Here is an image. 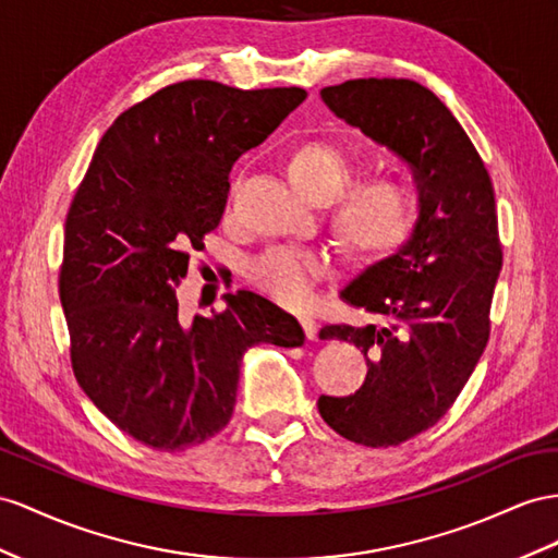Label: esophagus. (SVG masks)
<instances>
[{
	"instance_id": "esophagus-1",
	"label": "esophagus",
	"mask_w": 558,
	"mask_h": 558,
	"mask_svg": "<svg viewBox=\"0 0 558 558\" xmlns=\"http://www.w3.org/2000/svg\"><path fill=\"white\" fill-rule=\"evenodd\" d=\"M299 323H302V330H304L306 339H316V337H318V325H316V320L304 316V318H299Z\"/></svg>"
}]
</instances>
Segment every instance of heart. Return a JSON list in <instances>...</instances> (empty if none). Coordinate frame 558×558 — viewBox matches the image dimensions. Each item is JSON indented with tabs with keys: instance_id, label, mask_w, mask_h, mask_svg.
Listing matches in <instances>:
<instances>
[{
	"instance_id": "1",
	"label": "heart",
	"mask_w": 558,
	"mask_h": 558,
	"mask_svg": "<svg viewBox=\"0 0 558 558\" xmlns=\"http://www.w3.org/2000/svg\"><path fill=\"white\" fill-rule=\"evenodd\" d=\"M294 185L311 199H332L330 226L353 259L381 262L401 250L415 228V195L393 174L353 177V157L332 141L299 143L288 160ZM238 183L231 185L233 199ZM330 259L318 250L276 245L247 262V280L274 302L304 308L318 282L330 276Z\"/></svg>"
}]
</instances>
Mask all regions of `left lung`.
Wrapping results in <instances>:
<instances>
[{"label": "left lung", "instance_id": "8db88e82", "mask_svg": "<svg viewBox=\"0 0 558 558\" xmlns=\"http://www.w3.org/2000/svg\"><path fill=\"white\" fill-rule=\"evenodd\" d=\"M320 96L337 118L401 155L420 189L412 238L341 292L381 325L320 330L367 361L359 391L318 398L320 417L361 446H398L446 415L488 344L502 268L495 191L460 122L420 82L349 80Z\"/></svg>", "mask_w": 558, "mask_h": 558}]
</instances>
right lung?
Instances as JSON below:
<instances>
[{"label": "right lung", "mask_w": 558, "mask_h": 558, "mask_svg": "<svg viewBox=\"0 0 558 558\" xmlns=\"http://www.w3.org/2000/svg\"><path fill=\"white\" fill-rule=\"evenodd\" d=\"M306 98L299 87L235 89L185 80L110 124L65 217L59 294L82 391L153 450L177 452L233 415L240 361L254 344L302 347L294 316L226 294L214 318H179L193 250L219 226L228 174Z\"/></svg>", "instance_id": "add662e5"}]
</instances>
